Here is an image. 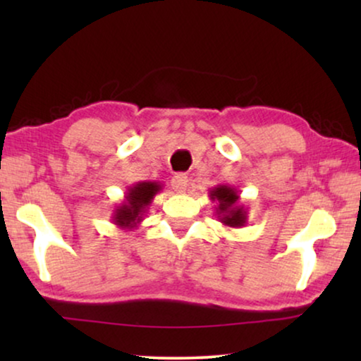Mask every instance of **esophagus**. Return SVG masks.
<instances>
[{
  "label": "esophagus",
  "mask_w": 361,
  "mask_h": 361,
  "mask_svg": "<svg viewBox=\"0 0 361 361\" xmlns=\"http://www.w3.org/2000/svg\"><path fill=\"white\" fill-rule=\"evenodd\" d=\"M172 189H174L176 192H179V194H182V192H185L187 185H189V177H187L185 174H177L172 177Z\"/></svg>",
  "instance_id": "esophagus-1"
}]
</instances>
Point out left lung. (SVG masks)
I'll return each mask as SVG.
<instances>
[{
    "mask_svg": "<svg viewBox=\"0 0 361 361\" xmlns=\"http://www.w3.org/2000/svg\"><path fill=\"white\" fill-rule=\"evenodd\" d=\"M210 200L219 202L215 214L219 221L231 228H241L248 221V212L243 205H238V190L231 185H216L210 190Z\"/></svg>",
    "mask_w": 361,
    "mask_h": 361,
    "instance_id": "left-lung-1",
    "label": "left lung"
}]
</instances>
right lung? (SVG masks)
<instances>
[{
	"instance_id": "obj_1",
	"label": "right lung",
	"mask_w": 361,
	"mask_h": 361,
	"mask_svg": "<svg viewBox=\"0 0 361 361\" xmlns=\"http://www.w3.org/2000/svg\"><path fill=\"white\" fill-rule=\"evenodd\" d=\"M162 190V185L156 180H141L135 185L128 187L125 200L116 205L111 220L118 228L133 230L145 220V215L149 209L151 202Z\"/></svg>"
}]
</instances>
